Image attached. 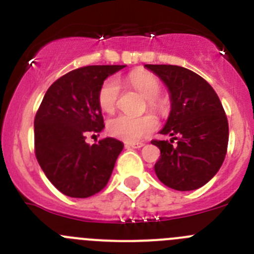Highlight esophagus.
<instances>
[{
  "label": "esophagus",
  "instance_id": "1",
  "mask_svg": "<svg viewBox=\"0 0 254 254\" xmlns=\"http://www.w3.org/2000/svg\"><path fill=\"white\" fill-rule=\"evenodd\" d=\"M127 147H133V149H141V147L145 146V143L142 142H128L126 145Z\"/></svg>",
  "mask_w": 254,
  "mask_h": 254
}]
</instances>
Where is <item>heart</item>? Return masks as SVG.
Wrapping results in <instances>:
<instances>
[{"instance_id": "heart-1", "label": "heart", "mask_w": 254, "mask_h": 254, "mask_svg": "<svg viewBox=\"0 0 254 254\" xmlns=\"http://www.w3.org/2000/svg\"><path fill=\"white\" fill-rule=\"evenodd\" d=\"M122 81L131 85L143 98H146L149 100L150 108L158 109L159 104L156 98L160 94L161 85L159 78L154 73L138 69L128 73L122 78ZM120 82L116 78H108L103 82L98 91V104L103 112L113 113L116 111L120 99ZM156 127L158 122L151 116L132 117L121 114L109 120L107 123V129L111 136L127 142H137L147 137L156 129Z\"/></svg>"}]
</instances>
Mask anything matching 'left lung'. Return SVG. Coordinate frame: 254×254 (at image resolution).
<instances>
[{
    "instance_id": "obj_1",
    "label": "left lung",
    "mask_w": 254,
    "mask_h": 254,
    "mask_svg": "<svg viewBox=\"0 0 254 254\" xmlns=\"http://www.w3.org/2000/svg\"><path fill=\"white\" fill-rule=\"evenodd\" d=\"M145 67L163 80L172 100L169 118L160 131L172 140L151 141L160 149L155 173L173 190H197L219 172L225 159L229 141L225 111L211 85L193 71L173 64Z\"/></svg>"
}]
</instances>
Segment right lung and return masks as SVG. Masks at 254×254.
<instances>
[{"label": "right lung", "instance_id": "obj_1", "mask_svg": "<svg viewBox=\"0 0 254 254\" xmlns=\"http://www.w3.org/2000/svg\"><path fill=\"white\" fill-rule=\"evenodd\" d=\"M121 64L86 66L69 71L49 86L34 118V150L40 168L60 192L86 198L111 178L123 143L107 137L85 142L104 128L98 91Z\"/></svg>", "mask_w": 254, "mask_h": 254}]
</instances>
